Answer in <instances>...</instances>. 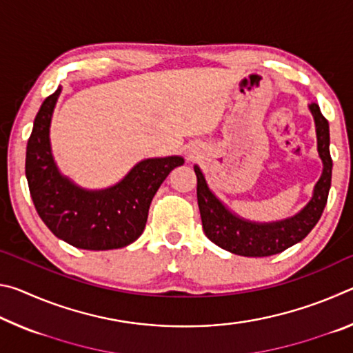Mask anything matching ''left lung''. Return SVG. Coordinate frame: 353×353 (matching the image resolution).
Segmentation results:
<instances>
[{
	"mask_svg": "<svg viewBox=\"0 0 353 353\" xmlns=\"http://www.w3.org/2000/svg\"><path fill=\"white\" fill-rule=\"evenodd\" d=\"M308 110L314 119L322 174L314 185L308 204L290 218L271 221V223H256L240 216L218 199V196L208 187L199 166L194 165V172L198 176V205L202 227L208 240L216 246L235 255L270 256L283 252L285 249L302 241L318 224L330 191L333 162L330 157L328 121L321 113L318 104H310Z\"/></svg>",
	"mask_w": 353,
	"mask_h": 353,
	"instance_id": "1",
	"label": "left lung"
}]
</instances>
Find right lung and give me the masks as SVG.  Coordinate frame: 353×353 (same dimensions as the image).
<instances>
[{
	"instance_id": "1",
	"label": "right lung",
	"mask_w": 353,
	"mask_h": 353,
	"mask_svg": "<svg viewBox=\"0 0 353 353\" xmlns=\"http://www.w3.org/2000/svg\"><path fill=\"white\" fill-rule=\"evenodd\" d=\"M62 87L48 97L34 119L26 148V179L39 216L71 246L109 250L129 246L145 230L149 205L181 155L145 159L112 187L87 190L63 176L52 155L50 128Z\"/></svg>"
}]
</instances>
